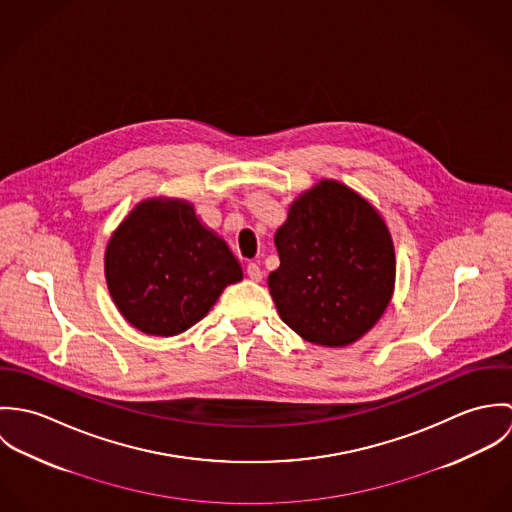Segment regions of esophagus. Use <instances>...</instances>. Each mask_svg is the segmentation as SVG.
Masks as SVG:
<instances>
[{
	"mask_svg": "<svg viewBox=\"0 0 512 512\" xmlns=\"http://www.w3.org/2000/svg\"><path fill=\"white\" fill-rule=\"evenodd\" d=\"M246 274H248V278L254 280V282H260V280H262V270H260V266H258L256 262H250V264L246 266Z\"/></svg>",
	"mask_w": 512,
	"mask_h": 512,
	"instance_id": "obj_1",
	"label": "esophagus"
}]
</instances>
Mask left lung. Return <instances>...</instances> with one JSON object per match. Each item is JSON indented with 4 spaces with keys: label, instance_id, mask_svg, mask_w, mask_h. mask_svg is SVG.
Instances as JSON below:
<instances>
[{
    "label": "left lung",
    "instance_id": "8db88e82",
    "mask_svg": "<svg viewBox=\"0 0 512 512\" xmlns=\"http://www.w3.org/2000/svg\"><path fill=\"white\" fill-rule=\"evenodd\" d=\"M274 242L280 268L268 276V288L299 337L345 347L382 317L394 292V244L359 193L323 179L293 201Z\"/></svg>",
    "mask_w": 512,
    "mask_h": 512
}]
</instances>
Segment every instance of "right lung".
<instances>
[{"label":"right lung","mask_w":512,"mask_h":512,"mask_svg":"<svg viewBox=\"0 0 512 512\" xmlns=\"http://www.w3.org/2000/svg\"><path fill=\"white\" fill-rule=\"evenodd\" d=\"M104 274L126 321L157 337L193 327L242 280L226 242L179 199H147L122 220L106 246Z\"/></svg>","instance_id":"1"}]
</instances>
